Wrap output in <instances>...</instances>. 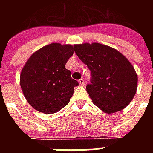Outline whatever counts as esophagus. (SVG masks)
<instances>
[{"mask_svg":"<svg viewBox=\"0 0 153 153\" xmlns=\"http://www.w3.org/2000/svg\"><path fill=\"white\" fill-rule=\"evenodd\" d=\"M79 84L81 85V86H83L84 84H85V82H84V79H81L79 80Z\"/></svg>","mask_w":153,"mask_h":153,"instance_id":"1","label":"esophagus"}]
</instances>
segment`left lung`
<instances>
[{"instance_id": "left-lung-1", "label": "left lung", "mask_w": 153, "mask_h": 153, "mask_svg": "<svg viewBox=\"0 0 153 153\" xmlns=\"http://www.w3.org/2000/svg\"><path fill=\"white\" fill-rule=\"evenodd\" d=\"M74 48L91 71V83L86 89L94 104L106 114L125 109L137 88V74L130 62L116 49L98 43Z\"/></svg>"}]
</instances>
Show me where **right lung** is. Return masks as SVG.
I'll return each instance as SVG.
<instances>
[{
    "label": "right lung",
    "instance_id": "right-lung-1",
    "mask_svg": "<svg viewBox=\"0 0 153 153\" xmlns=\"http://www.w3.org/2000/svg\"><path fill=\"white\" fill-rule=\"evenodd\" d=\"M74 54L71 44L52 43L32 54L23 67L20 87L26 100L37 111L51 114L67 105L79 82L65 68Z\"/></svg>",
    "mask_w": 153,
    "mask_h": 153
}]
</instances>
